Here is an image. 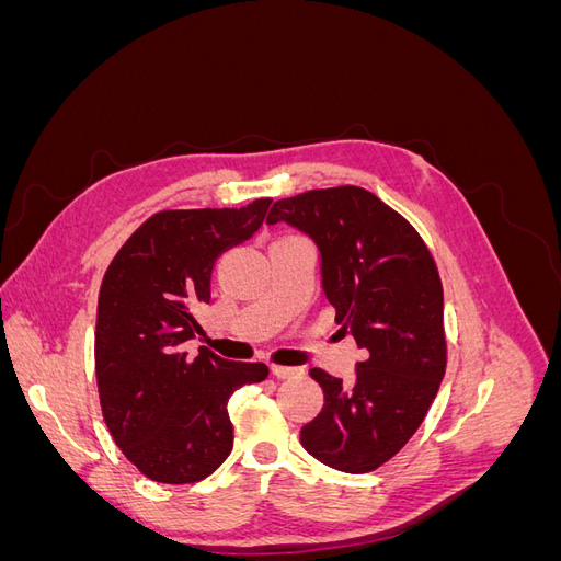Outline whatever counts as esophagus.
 <instances>
[{"label": "esophagus", "mask_w": 561, "mask_h": 561, "mask_svg": "<svg viewBox=\"0 0 561 561\" xmlns=\"http://www.w3.org/2000/svg\"><path fill=\"white\" fill-rule=\"evenodd\" d=\"M299 369H295V367H285V365H271V375L274 377H278V379H290V377H295Z\"/></svg>", "instance_id": "1"}]
</instances>
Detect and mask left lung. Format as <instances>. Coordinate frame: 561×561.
Listing matches in <instances>:
<instances>
[{"mask_svg":"<svg viewBox=\"0 0 561 561\" xmlns=\"http://www.w3.org/2000/svg\"><path fill=\"white\" fill-rule=\"evenodd\" d=\"M285 222L318 248L320 285L344 334L363 348L353 383L311 369L325 396L301 447L342 472H369L421 426L447 367L445 295L426 243L402 215L360 186L276 201Z\"/></svg>","mask_w":561,"mask_h":561,"instance_id":"8db88e82","label":"left lung"}]
</instances>
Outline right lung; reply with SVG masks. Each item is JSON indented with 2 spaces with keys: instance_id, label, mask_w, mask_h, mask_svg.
<instances>
[{
  "instance_id": "right-lung-1",
  "label": "right lung",
  "mask_w": 561,
  "mask_h": 561,
  "mask_svg": "<svg viewBox=\"0 0 561 561\" xmlns=\"http://www.w3.org/2000/svg\"><path fill=\"white\" fill-rule=\"evenodd\" d=\"M271 198L245 208L163 210L116 252L98 299L95 375L114 443L149 480L208 478L233 449L229 398L266 379L264 363L184 351L210 301L215 262L264 222Z\"/></svg>"
}]
</instances>
